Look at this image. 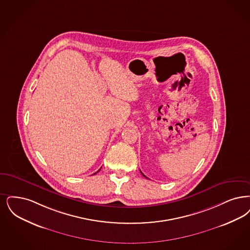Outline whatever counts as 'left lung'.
I'll list each match as a JSON object with an SVG mask.
<instances>
[{
    "label": "left lung",
    "mask_w": 250,
    "mask_h": 250,
    "mask_svg": "<svg viewBox=\"0 0 250 250\" xmlns=\"http://www.w3.org/2000/svg\"><path fill=\"white\" fill-rule=\"evenodd\" d=\"M140 172H141V171H140ZM141 174H142V175H143V176H144V177H145V178H146V176H145V175H144V174H143V173H142V172H141Z\"/></svg>",
    "instance_id": "1"
}]
</instances>
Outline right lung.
Listing matches in <instances>:
<instances>
[{"mask_svg": "<svg viewBox=\"0 0 250 250\" xmlns=\"http://www.w3.org/2000/svg\"><path fill=\"white\" fill-rule=\"evenodd\" d=\"M100 170H99V171H100ZM99 171H98V172H99ZM94 174H96V173H94Z\"/></svg>", "mask_w": 250, "mask_h": 250, "instance_id": "obj_1", "label": "right lung"}]
</instances>
